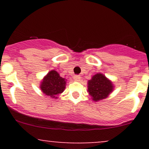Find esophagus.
I'll return each instance as SVG.
<instances>
[{
	"label": "esophagus",
	"mask_w": 149,
	"mask_h": 149,
	"mask_svg": "<svg viewBox=\"0 0 149 149\" xmlns=\"http://www.w3.org/2000/svg\"><path fill=\"white\" fill-rule=\"evenodd\" d=\"M73 79H74V80H76V81H79L80 79V76H78V75H75L73 76Z\"/></svg>",
	"instance_id": "esophagus-1"
}]
</instances>
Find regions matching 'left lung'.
Masks as SVG:
<instances>
[{"label":"left lung","mask_w":149,"mask_h":149,"mask_svg":"<svg viewBox=\"0 0 149 149\" xmlns=\"http://www.w3.org/2000/svg\"><path fill=\"white\" fill-rule=\"evenodd\" d=\"M113 88L111 82L101 73L95 75L88 81L89 94L95 102L107 98L112 92Z\"/></svg>","instance_id":"obj_1"}]
</instances>
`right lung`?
Wrapping results in <instances>:
<instances>
[{"mask_svg": "<svg viewBox=\"0 0 149 149\" xmlns=\"http://www.w3.org/2000/svg\"><path fill=\"white\" fill-rule=\"evenodd\" d=\"M66 81L61 78L57 71L52 70L47 73L40 85V89L47 96L52 98H57V95L61 94L66 88Z\"/></svg>", "mask_w": 149, "mask_h": 149, "instance_id": "right-lung-1", "label": "right lung"}]
</instances>
